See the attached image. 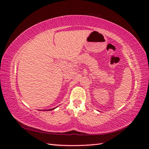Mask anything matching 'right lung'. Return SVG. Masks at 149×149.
Instances as JSON below:
<instances>
[{"label":"right lung","instance_id":"add662e5","mask_svg":"<svg viewBox=\"0 0 149 149\" xmlns=\"http://www.w3.org/2000/svg\"><path fill=\"white\" fill-rule=\"evenodd\" d=\"M56 107H55V108H52V109H47V110H45V111H51V110H53V109H55Z\"/></svg>","mask_w":149,"mask_h":149}]
</instances>
